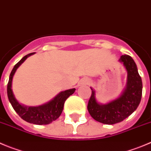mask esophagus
<instances>
[{
    "mask_svg": "<svg viewBox=\"0 0 151 151\" xmlns=\"http://www.w3.org/2000/svg\"><path fill=\"white\" fill-rule=\"evenodd\" d=\"M87 83H89V82H87Z\"/></svg>",
    "mask_w": 151,
    "mask_h": 151,
    "instance_id": "34e87169",
    "label": "esophagus"
}]
</instances>
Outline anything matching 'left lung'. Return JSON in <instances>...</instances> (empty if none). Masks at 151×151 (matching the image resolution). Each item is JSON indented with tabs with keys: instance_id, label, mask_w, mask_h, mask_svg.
Wrapping results in <instances>:
<instances>
[{
	"instance_id": "1",
	"label": "left lung",
	"mask_w": 151,
	"mask_h": 151,
	"mask_svg": "<svg viewBox=\"0 0 151 151\" xmlns=\"http://www.w3.org/2000/svg\"><path fill=\"white\" fill-rule=\"evenodd\" d=\"M127 72V85L121 96L106 104L97 102L95 91L91 88L92 94L87 104L90 116L96 121L106 124H113L125 119L139 106L142 95V81L138 73L136 64L127 55L120 57Z\"/></svg>"
}]
</instances>
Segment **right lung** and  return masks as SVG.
I'll use <instances>...</instances> for the list:
<instances>
[{
    "instance_id": "add662e5",
    "label": "right lung",
    "mask_w": 151,
    "mask_h": 151,
    "mask_svg": "<svg viewBox=\"0 0 151 151\" xmlns=\"http://www.w3.org/2000/svg\"><path fill=\"white\" fill-rule=\"evenodd\" d=\"M33 54L34 52H32L23 57L13 67L10 73L9 79L7 84V96H8L9 101L11 103L15 111L24 121L31 124H39V125L48 124H50L52 122L55 121L61 116L64 108V102L69 96L74 93L76 89L73 88L61 92L51 101L38 107H27L20 104L15 98L12 90V78L18 67L29 56Z\"/></svg>"
}]
</instances>
